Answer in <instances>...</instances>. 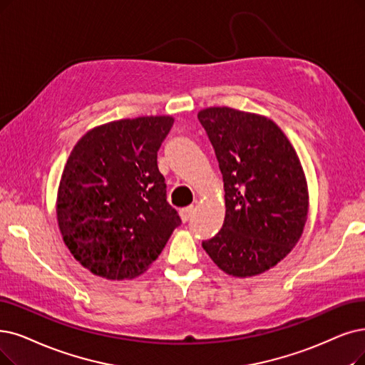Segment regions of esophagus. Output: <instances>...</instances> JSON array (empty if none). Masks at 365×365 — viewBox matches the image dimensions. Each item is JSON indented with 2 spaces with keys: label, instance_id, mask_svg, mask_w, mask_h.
I'll return each mask as SVG.
<instances>
[{
  "label": "esophagus",
  "instance_id": "1",
  "mask_svg": "<svg viewBox=\"0 0 365 365\" xmlns=\"http://www.w3.org/2000/svg\"><path fill=\"white\" fill-rule=\"evenodd\" d=\"M195 212V207L193 205H190V207H187V208H182L181 211H180V217H181V220L182 222H187L188 218L192 217V214Z\"/></svg>",
  "mask_w": 365,
  "mask_h": 365
}]
</instances>
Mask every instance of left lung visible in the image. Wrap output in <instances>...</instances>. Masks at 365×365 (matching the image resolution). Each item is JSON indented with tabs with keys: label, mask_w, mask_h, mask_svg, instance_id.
I'll return each mask as SVG.
<instances>
[{
	"label": "left lung",
	"mask_w": 365,
	"mask_h": 365,
	"mask_svg": "<svg viewBox=\"0 0 365 365\" xmlns=\"http://www.w3.org/2000/svg\"><path fill=\"white\" fill-rule=\"evenodd\" d=\"M197 118L212 143L225 182V223L203 250L229 275L253 277L275 267L299 241L309 187L299 157L264 115L227 106Z\"/></svg>",
	"instance_id": "left-lung-1"
}]
</instances>
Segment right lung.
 <instances>
[{"instance_id":"add662e5","label":"right lung","mask_w":365,"mask_h":365,"mask_svg":"<svg viewBox=\"0 0 365 365\" xmlns=\"http://www.w3.org/2000/svg\"><path fill=\"white\" fill-rule=\"evenodd\" d=\"M172 124L170 115L110 121L88 130L71 150L56 220L73 257L94 275L135 279L181 225L157 166Z\"/></svg>"}]
</instances>
